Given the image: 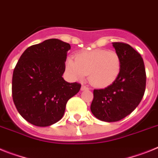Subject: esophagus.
I'll return each mask as SVG.
<instances>
[{
    "instance_id": "1",
    "label": "esophagus",
    "mask_w": 158,
    "mask_h": 158,
    "mask_svg": "<svg viewBox=\"0 0 158 158\" xmlns=\"http://www.w3.org/2000/svg\"><path fill=\"white\" fill-rule=\"evenodd\" d=\"M89 88L87 87V86H84V85H82L81 87V91H86V90H88Z\"/></svg>"
}]
</instances>
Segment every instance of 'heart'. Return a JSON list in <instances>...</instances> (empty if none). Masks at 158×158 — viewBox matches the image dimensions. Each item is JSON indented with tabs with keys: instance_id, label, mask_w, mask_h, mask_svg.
<instances>
[{
	"instance_id": "obj_1",
	"label": "heart",
	"mask_w": 158,
	"mask_h": 158,
	"mask_svg": "<svg viewBox=\"0 0 158 158\" xmlns=\"http://www.w3.org/2000/svg\"><path fill=\"white\" fill-rule=\"evenodd\" d=\"M66 71L74 79H83L88 74V80L96 87L111 85L121 70V59L115 50L96 49L79 53L75 59L67 58Z\"/></svg>"
}]
</instances>
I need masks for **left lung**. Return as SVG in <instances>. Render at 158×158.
<instances>
[{
	"mask_svg": "<svg viewBox=\"0 0 158 158\" xmlns=\"http://www.w3.org/2000/svg\"><path fill=\"white\" fill-rule=\"evenodd\" d=\"M121 59V70L117 79L104 89H95L91 111L105 122L122 120L138 106L144 95L146 74L143 59L126 43L112 42Z\"/></svg>",
	"mask_w": 158,
	"mask_h": 158,
	"instance_id": "obj_1",
	"label": "left lung"
}]
</instances>
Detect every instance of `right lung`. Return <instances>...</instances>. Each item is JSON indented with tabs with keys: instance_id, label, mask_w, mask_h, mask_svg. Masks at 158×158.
Masks as SVG:
<instances>
[{
	"instance_id": "add662e5",
	"label": "right lung",
	"mask_w": 158,
	"mask_h": 158,
	"mask_svg": "<svg viewBox=\"0 0 158 158\" xmlns=\"http://www.w3.org/2000/svg\"><path fill=\"white\" fill-rule=\"evenodd\" d=\"M69 43L51 38L28 47L14 68L12 94L20 115L38 127L60 120L81 85L63 78Z\"/></svg>"
}]
</instances>
